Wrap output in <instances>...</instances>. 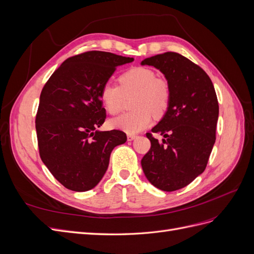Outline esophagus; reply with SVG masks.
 <instances>
[{
  "instance_id": "esophagus-1",
  "label": "esophagus",
  "mask_w": 254,
  "mask_h": 254,
  "mask_svg": "<svg viewBox=\"0 0 254 254\" xmlns=\"http://www.w3.org/2000/svg\"><path fill=\"white\" fill-rule=\"evenodd\" d=\"M136 137L135 134H127V140L128 141H133Z\"/></svg>"
}]
</instances>
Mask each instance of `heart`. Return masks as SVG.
Masks as SVG:
<instances>
[{
    "instance_id": "1",
    "label": "heart",
    "mask_w": 254,
    "mask_h": 254,
    "mask_svg": "<svg viewBox=\"0 0 254 254\" xmlns=\"http://www.w3.org/2000/svg\"><path fill=\"white\" fill-rule=\"evenodd\" d=\"M120 84L107 82L99 92L105 109L110 114H118L125 97L133 95L132 107L135 111L128 112L109 121L113 129L128 134H135L151 125L152 112L162 115L170 104V88L165 80L157 78L156 73L148 67L135 66L121 75Z\"/></svg>"
}]
</instances>
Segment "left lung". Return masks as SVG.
Listing matches in <instances>:
<instances>
[{
    "label": "left lung",
    "instance_id": "8db88e82",
    "mask_svg": "<svg viewBox=\"0 0 254 254\" xmlns=\"http://www.w3.org/2000/svg\"><path fill=\"white\" fill-rule=\"evenodd\" d=\"M164 75L170 104L163 118L151 129L165 139L159 143L146 133L151 147L141 164L153 187L173 191L187 187L205 170L216 140L219 107L212 80L202 68L178 53L144 59Z\"/></svg>",
    "mask_w": 254,
    "mask_h": 254
}]
</instances>
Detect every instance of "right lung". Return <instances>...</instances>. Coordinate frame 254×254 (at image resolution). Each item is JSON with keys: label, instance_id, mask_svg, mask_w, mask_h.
<instances>
[{"label": "right lung", "instance_id": "obj_1", "mask_svg": "<svg viewBox=\"0 0 254 254\" xmlns=\"http://www.w3.org/2000/svg\"><path fill=\"white\" fill-rule=\"evenodd\" d=\"M132 61L108 52H86L66 59L44 84L36 115L38 147L42 162L64 188H95L113 148L126 142L121 130H97L106 119L99 92L117 66Z\"/></svg>", "mask_w": 254, "mask_h": 254}]
</instances>
